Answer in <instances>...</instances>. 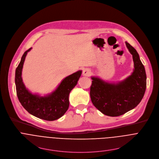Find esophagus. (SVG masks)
<instances>
[{"label": "esophagus", "mask_w": 159, "mask_h": 159, "mask_svg": "<svg viewBox=\"0 0 159 159\" xmlns=\"http://www.w3.org/2000/svg\"><path fill=\"white\" fill-rule=\"evenodd\" d=\"M91 74V70L90 69H88V68H86V69H84L83 70V72H82V75L84 76H86V77H89L90 76Z\"/></svg>", "instance_id": "obj_1"}]
</instances>
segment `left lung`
<instances>
[{"mask_svg": "<svg viewBox=\"0 0 159 159\" xmlns=\"http://www.w3.org/2000/svg\"><path fill=\"white\" fill-rule=\"evenodd\" d=\"M132 55L134 69L130 75L122 81L106 82L91 77L90 98L94 106L102 114L117 117L134 109L141 102L146 89L145 70L137 50L125 42Z\"/></svg>", "mask_w": 159, "mask_h": 159, "instance_id": "1", "label": "left lung"}]
</instances>
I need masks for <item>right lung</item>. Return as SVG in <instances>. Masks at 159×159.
I'll use <instances>...</instances> for the list:
<instances>
[{
	"instance_id": "add662e5",
	"label": "right lung",
	"mask_w": 159,
	"mask_h": 159,
	"mask_svg": "<svg viewBox=\"0 0 159 159\" xmlns=\"http://www.w3.org/2000/svg\"><path fill=\"white\" fill-rule=\"evenodd\" d=\"M25 51L16 70L15 83L17 95L23 107L31 115L48 121H53L64 115L69 107V96L70 91L77 85L82 70L65 77L55 90L44 96L32 93L23 82L22 72L27 53Z\"/></svg>"
}]
</instances>
